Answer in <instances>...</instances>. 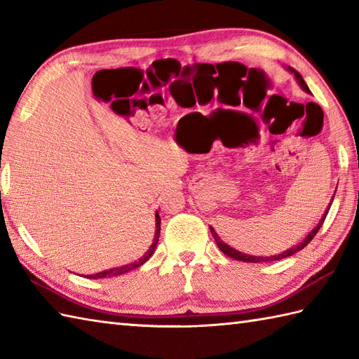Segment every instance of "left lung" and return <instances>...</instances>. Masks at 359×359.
I'll return each mask as SVG.
<instances>
[{
	"label": "left lung",
	"instance_id": "8db88e82",
	"mask_svg": "<svg viewBox=\"0 0 359 359\" xmlns=\"http://www.w3.org/2000/svg\"><path fill=\"white\" fill-rule=\"evenodd\" d=\"M288 71L292 72V74H294V79H296L297 83H299V86H301L304 90H306V93L310 94V89H309V86H307V83L304 81L302 75H301L299 72H297V71H294L293 67H288ZM332 202H333V199H332ZM330 205H332V203H330ZM330 205H329V208L325 210V212H324V216L321 217V220H319V224L313 228V230H311V231L309 233V236H307L306 239H304L301 243H297V245L285 250L284 253H280V255H278V256H265V257H264V256H250V255H245V253H241V251L231 248L230 245H226V243L219 238L217 233L215 231V228L210 226V231H211V234H212V238H215L219 250L222 251V253H225L226 256H230V257H233V259H238V261H243V262H273V261H280V259L288 257V256H293L294 253H297V251H301L302 248H306V247L309 245L310 241L313 239L315 236H316V233L319 231V228L323 226L324 220H325V216H327V212H329V210H330Z\"/></svg>",
	"mask_w": 359,
	"mask_h": 359
}]
</instances>
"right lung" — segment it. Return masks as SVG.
I'll return each instance as SVG.
<instances>
[{
    "mask_svg": "<svg viewBox=\"0 0 359 359\" xmlns=\"http://www.w3.org/2000/svg\"><path fill=\"white\" fill-rule=\"evenodd\" d=\"M158 234H160V216H158V212H156V236H154V241H152L149 250L139 259V261H135V262H133V264H128V265H125V266H118V269H111V270L100 271V273H95V274H88V276H85V278H89V279L112 278V276H118V274H125V273H128V271L139 269V266L143 265L144 262H147L148 259L152 256V253H154L156 245H157V242H158Z\"/></svg>",
    "mask_w": 359,
    "mask_h": 359,
    "instance_id": "1",
    "label": "right lung"
}]
</instances>
